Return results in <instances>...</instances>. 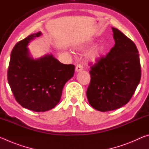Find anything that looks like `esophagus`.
<instances>
[{
  "mask_svg": "<svg viewBox=\"0 0 149 149\" xmlns=\"http://www.w3.org/2000/svg\"><path fill=\"white\" fill-rule=\"evenodd\" d=\"M83 70V66L81 64H77L76 66H75V72L77 73L81 72Z\"/></svg>",
  "mask_w": 149,
  "mask_h": 149,
  "instance_id": "1",
  "label": "esophagus"
}]
</instances>
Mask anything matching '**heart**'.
I'll list each match as a JSON object with an SVG mask.
<instances>
[{
  "mask_svg": "<svg viewBox=\"0 0 149 149\" xmlns=\"http://www.w3.org/2000/svg\"><path fill=\"white\" fill-rule=\"evenodd\" d=\"M91 44V42H86V43L79 45L77 47V49L83 50L89 47ZM106 50H107V47L104 43H99L95 45L87 52V58L88 60L92 62L99 61L105 53Z\"/></svg>",
  "mask_w": 149,
  "mask_h": 149,
  "instance_id": "1",
  "label": "heart"
}]
</instances>
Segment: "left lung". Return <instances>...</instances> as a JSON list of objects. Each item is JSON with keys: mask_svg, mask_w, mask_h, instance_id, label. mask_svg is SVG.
I'll return each instance as SVG.
<instances>
[{"mask_svg": "<svg viewBox=\"0 0 149 149\" xmlns=\"http://www.w3.org/2000/svg\"><path fill=\"white\" fill-rule=\"evenodd\" d=\"M112 29L114 46L91 68V79L87 91L90 105L101 112L114 110L127 104L141 75L136 45L120 30Z\"/></svg>", "mask_w": 149, "mask_h": 149, "instance_id": "obj_1", "label": "left lung"}]
</instances>
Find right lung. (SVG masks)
Segmentation results:
<instances>
[{
  "mask_svg": "<svg viewBox=\"0 0 149 149\" xmlns=\"http://www.w3.org/2000/svg\"><path fill=\"white\" fill-rule=\"evenodd\" d=\"M41 35V31L31 34L15 45L8 70V84L16 101L35 112L56 107L75 70L74 65L62 64L52 54L33 58L27 47Z\"/></svg>",
  "mask_w": 149,
  "mask_h": 149,
  "instance_id": "obj_1",
  "label": "right lung"
}]
</instances>
